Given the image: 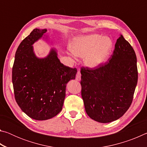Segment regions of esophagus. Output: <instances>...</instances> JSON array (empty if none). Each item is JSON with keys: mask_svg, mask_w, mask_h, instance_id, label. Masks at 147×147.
<instances>
[{"mask_svg": "<svg viewBox=\"0 0 147 147\" xmlns=\"http://www.w3.org/2000/svg\"><path fill=\"white\" fill-rule=\"evenodd\" d=\"M76 80L78 81H80L81 80V73L80 71H78L76 73Z\"/></svg>", "mask_w": 147, "mask_h": 147, "instance_id": "esophagus-1", "label": "esophagus"}]
</instances>
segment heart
<instances>
[{"mask_svg":"<svg viewBox=\"0 0 147 147\" xmlns=\"http://www.w3.org/2000/svg\"><path fill=\"white\" fill-rule=\"evenodd\" d=\"M112 39L102 34H92L74 38L71 50L76 56L84 58L89 68H96L106 63L113 49Z\"/></svg>","mask_w":147,"mask_h":147,"instance_id":"b5f03b06","label":"heart"}]
</instances>
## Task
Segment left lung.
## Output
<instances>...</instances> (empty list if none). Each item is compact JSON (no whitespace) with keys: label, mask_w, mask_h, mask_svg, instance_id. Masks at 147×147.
<instances>
[{"label":"left lung","mask_w":147,"mask_h":147,"mask_svg":"<svg viewBox=\"0 0 147 147\" xmlns=\"http://www.w3.org/2000/svg\"><path fill=\"white\" fill-rule=\"evenodd\" d=\"M81 74L82 97L89 117L110 123L130 108L138 83L137 58L122 35L108 61L96 68H82Z\"/></svg>","instance_id":"left-lung-1"}]
</instances>
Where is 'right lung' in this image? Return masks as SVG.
Listing matches in <instances>:
<instances>
[{
	"instance_id": "add662e5",
	"label": "right lung",
	"mask_w": 147,
	"mask_h": 147,
	"mask_svg": "<svg viewBox=\"0 0 147 147\" xmlns=\"http://www.w3.org/2000/svg\"><path fill=\"white\" fill-rule=\"evenodd\" d=\"M47 29H34L17 49L12 69L15 98L21 110L38 121L51 119L60 112L66 86L75 79L77 70L62 64L52 48L45 58L37 57L33 45L45 38ZM47 39V37H45Z\"/></svg>"
}]
</instances>
